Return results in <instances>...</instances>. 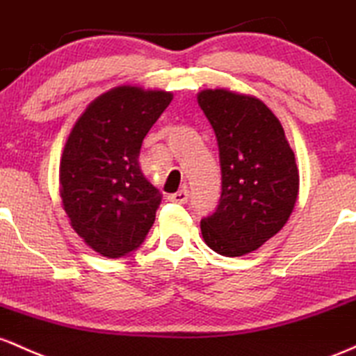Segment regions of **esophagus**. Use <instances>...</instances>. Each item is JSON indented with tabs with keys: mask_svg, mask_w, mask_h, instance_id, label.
Listing matches in <instances>:
<instances>
[{
	"mask_svg": "<svg viewBox=\"0 0 356 356\" xmlns=\"http://www.w3.org/2000/svg\"><path fill=\"white\" fill-rule=\"evenodd\" d=\"M168 200H170V202H175V203H186V200H188V190L186 188L178 190L177 193L170 195Z\"/></svg>",
	"mask_w": 356,
	"mask_h": 356,
	"instance_id": "esophagus-1",
	"label": "esophagus"
}]
</instances>
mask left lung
<instances>
[{"mask_svg": "<svg viewBox=\"0 0 356 356\" xmlns=\"http://www.w3.org/2000/svg\"><path fill=\"white\" fill-rule=\"evenodd\" d=\"M213 127L222 168L217 210L202 218L203 241L225 257L259 249L293 213L299 173L279 119L252 95L227 89L198 94Z\"/></svg>", "mask_w": 356, "mask_h": 356, "instance_id": "1", "label": "left lung"}]
</instances>
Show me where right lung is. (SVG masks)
Returning <instances> with one entry per match:
<instances>
[{
	"instance_id": "obj_1",
	"label": "right lung",
	"mask_w": 356,
	"mask_h": 356,
	"mask_svg": "<svg viewBox=\"0 0 356 356\" xmlns=\"http://www.w3.org/2000/svg\"><path fill=\"white\" fill-rule=\"evenodd\" d=\"M173 94L121 86L95 99L69 134L60 159V197L72 229L104 257L145 242L161 193L143 175L139 151Z\"/></svg>"
}]
</instances>
